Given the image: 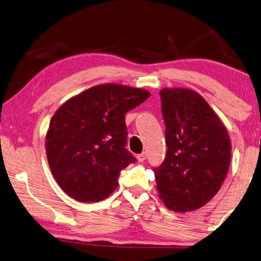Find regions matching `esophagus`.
<instances>
[{
  "label": "esophagus",
  "mask_w": 261,
  "mask_h": 261,
  "mask_svg": "<svg viewBox=\"0 0 261 261\" xmlns=\"http://www.w3.org/2000/svg\"><path fill=\"white\" fill-rule=\"evenodd\" d=\"M137 159H138V162H144L146 159V153L142 152L141 154H137Z\"/></svg>",
  "instance_id": "1"
}]
</instances>
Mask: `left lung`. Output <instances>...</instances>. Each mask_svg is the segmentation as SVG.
I'll use <instances>...</instances> for the list:
<instances>
[{"instance_id": "1", "label": "left lung", "mask_w": 261, "mask_h": 261, "mask_svg": "<svg viewBox=\"0 0 261 261\" xmlns=\"http://www.w3.org/2000/svg\"><path fill=\"white\" fill-rule=\"evenodd\" d=\"M166 155L153 168L159 196L176 212L208 203L226 178L231 142L226 127L199 93L190 89L159 92Z\"/></svg>"}]
</instances>
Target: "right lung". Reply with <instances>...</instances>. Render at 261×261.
Wrapping results in <instances>:
<instances>
[{
	"label": "right lung",
	"instance_id": "obj_1",
	"mask_svg": "<svg viewBox=\"0 0 261 261\" xmlns=\"http://www.w3.org/2000/svg\"><path fill=\"white\" fill-rule=\"evenodd\" d=\"M150 97L143 89L97 85L70 98L53 116L45 137L50 170L73 199H106L120 171L137 162L126 149L125 114Z\"/></svg>",
	"mask_w": 261,
	"mask_h": 261
}]
</instances>
